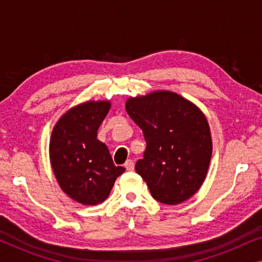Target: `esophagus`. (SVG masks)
<instances>
[{"label": "esophagus", "instance_id": "obj_1", "mask_svg": "<svg viewBox=\"0 0 262 262\" xmlns=\"http://www.w3.org/2000/svg\"><path fill=\"white\" fill-rule=\"evenodd\" d=\"M125 168H126V170H134L135 169V162L132 160H127L126 162H125Z\"/></svg>", "mask_w": 262, "mask_h": 262}]
</instances>
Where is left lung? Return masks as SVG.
I'll list each match as a JSON object with an SVG mask.
<instances>
[{
  "instance_id": "1",
  "label": "left lung",
  "mask_w": 262,
  "mask_h": 262,
  "mask_svg": "<svg viewBox=\"0 0 262 262\" xmlns=\"http://www.w3.org/2000/svg\"><path fill=\"white\" fill-rule=\"evenodd\" d=\"M125 108L144 135L146 149L136 171L152 198L167 205L191 198L205 180L212 154L202 111L171 92L130 98Z\"/></svg>"
}]
</instances>
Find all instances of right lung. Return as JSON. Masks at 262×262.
<instances>
[{
    "label": "right lung",
    "mask_w": 262,
    "mask_h": 262,
    "mask_svg": "<svg viewBox=\"0 0 262 262\" xmlns=\"http://www.w3.org/2000/svg\"><path fill=\"white\" fill-rule=\"evenodd\" d=\"M108 101H89L64 114L53 127L50 160L60 188L76 202L96 205L108 196L125 171L117 167L98 130L108 113Z\"/></svg>",
    "instance_id": "1"
}]
</instances>
